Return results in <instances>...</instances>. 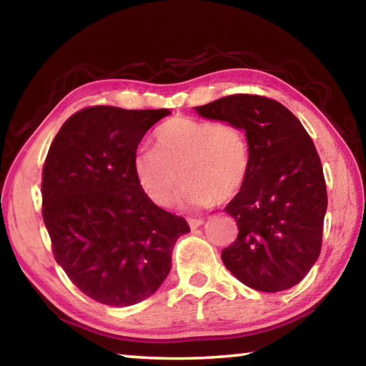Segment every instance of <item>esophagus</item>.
<instances>
[{
	"instance_id": "esophagus-1",
	"label": "esophagus",
	"mask_w": 366,
	"mask_h": 366,
	"mask_svg": "<svg viewBox=\"0 0 366 366\" xmlns=\"http://www.w3.org/2000/svg\"><path fill=\"white\" fill-rule=\"evenodd\" d=\"M202 224H203V219H200V218H190L189 219L190 229H197V227H200Z\"/></svg>"
}]
</instances>
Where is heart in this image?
Wrapping results in <instances>:
<instances>
[{"label": "heart", "mask_w": 366, "mask_h": 366, "mask_svg": "<svg viewBox=\"0 0 366 366\" xmlns=\"http://www.w3.org/2000/svg\"><path fill=\"white\" fill-rule=\"evenodd\" d=\"M250 164V142L237 124L176 116L157 129L154 150L135 153L132 168L154 205H169L184 179V203L208 208L242 190Z\"/></svg>", "instance_id": "heart-1"}]
</instances>
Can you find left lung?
I'll return each mask as SVG.
<instances>
[{"label":"left lung","mask_w":366,"mask_h":366,"mask_svg":"<svg viewBox=\"0 0 366 366\" xmlns=\"http://www.w3.org/2000/svg\"><path fill=\"white\" fill-rule=\"evenodd\" d=\"M195 109L208 119L237 124L250 142L249 177L224 208L239 234L222 250V263L255 290L294 287L320 257L327 208L312 137L284 104L266 97L229 95Z\"/></svg>","instance_id":"1"}]
</instances>
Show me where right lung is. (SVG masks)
<instances>
[{"instance_id":"right-lung-1","label":"right lung","mask_w":366,"mask_h":366,"mask_svg":"<svg viewBox=\"0 0 366 366\" xmlns=\"http://www.w3.org/2000/svg\"><path fill=\"white\" fill-rule=\"evenodd\" d=\"M169 109L90 107L67 119L41 177L43 221L54 259L79 290L109 307L157 292L176 240L190 229L142 192L134 157Z\"/></svg>"}]
</instances>
